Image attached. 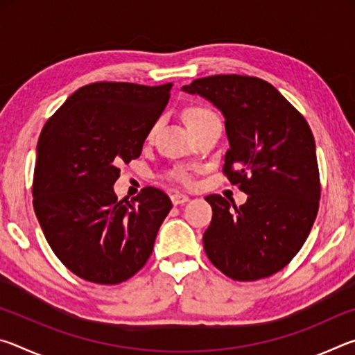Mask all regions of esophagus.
Returning <instances> with one entry per match:
<instances>
[{"instance_id":"34e87169","label":"esophagus","mask_w":355,"mask_h":355,"mask_svg":"<svg viewBox=\"0 0 355 355\" xmlns=\"http://www.w3.org/2000/svg\"><path fill=\"white\" fill-rule=\"evenodd\" d=\"M171 200H172L173 205H182V203H186L189 200V197L184 196V194H180V192H175V194L171 196Z\"/></svg>"}]
</instances>
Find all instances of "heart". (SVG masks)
Instances as JSON below:
<instances>
[{
  "instance_id": "heart-1",
  "label": "heart",
  "mask_w": 355,
  "mask_h": 355,
  "mask_svg": "<svg viewBox=\"0 0 355 355\" xmlns=\"http://www.w3.org/2000/svg\"><path fill=\"white\" fill-rule=\"evenodd\" d=\"M211 117H214V114L203 106H191L184 111V123L189 131L194 130L196 127H199V125H202L205 120L211 119ZM155 130H156V125L152 130H150V135H153ZM175 178L180 180V182H186V180H188V173H186L184 171H178L175 173Z\"/></svg>"
}]
</instances>
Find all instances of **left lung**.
<instances>
[{
    "mask_svg": "<svg viewBox=\"0 0 355 355\" xmlns=\"http://www.w3.org/2000/svg\"><path fill=\"white\" fill-rule=\"evenodd\" d=\"M182 91L222 112L230 146L224 173L248 194L239 208L218 194L205 197L213 208L203 233L209 261L241 282L279 272L304 245L320 205L309 123L272 84L255 76L199 78Z\"/></svg>",
    "mask_w": 355,
    "mask_h": 355,
    "instance_id": "obj_1",
    "label": "left lung"
}]
</instances>
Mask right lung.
<instances>
[{
    "label": "right lung",
    "instance_id": "obj_1",
    "mask_svg": "<svg viewBox=\"0 0 355 355\" xmlns=\"http://www.w3.org/2000/svg\"><path fill=\"white\" fill-rule=\"evenodd\" d=\"M172 83H94L65 100L42 130L34 169V211L50 248L71 272L116 285L152 255L172 202L144 188L117 200L119 164L130 163L171 97Z\"/></svg>",
    "mask_w": 355,
    "mask_h": 355
}]
</instances>
